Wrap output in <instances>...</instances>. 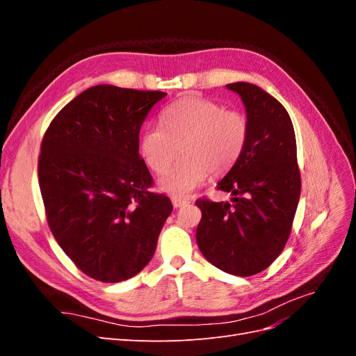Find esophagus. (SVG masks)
I'll list each match as a JSON object with an SVG mask.
<instances>
[{
    "instance_id": "obj_1",
    "label": "esophagus",
    "mask_w": 356,
    "mask_h": 356,
    "mask_svg": "<svg viewBox=\"0 0 356 356\" xmlns=\"http://www.w3.org/2000/svg\"><path fill=\"white\" fill-rule=\"evenodd\" d=\"M188 200L187 199H181V197H172V204H174V208H181L187 204Z\"/></svg>"
}]
</instances>
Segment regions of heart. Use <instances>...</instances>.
Segmentation results:
<instances>
[{"label":"heart","instance_id":"1","mask_svg":"<svg viewBox=\"0 0 356 356\" xmlns=\"http://www.w3.org/2000/svg\"><path fill=\"white\" fill-rule=\"evenodd\" d=\"M161 124H148L139 138V154L154 174L168 167L181 148L183 159L159 179L174 196H187L209 174L220 177L238 163L250 138V120L217 101L187 96L168 105Z\"/></svg>","mask_w":356,"mask_h":356}]
</instances>
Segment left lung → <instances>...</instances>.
Wrapping results in <instances>:
<instances>
[{
	"label": "left lung",
	"mask_w": 356,
	"mask_h": 356,
	"mask_svg": "<svg viewBox=\"0 0 356 356\" xmlns=\"http://www.w3.org/2000/svg\"><path fill=\"white\" fill-rule=\"evenodd\" d=\"M250 120L241 159L217 188L232 203L196 200L202 220L196 230L200 252L220 270L252 276L284 251L293 229L301 178L293 122L284 105L251 83H232Z\"/></svg>",
	"instance_id": "obj_1"
}]
</instances>
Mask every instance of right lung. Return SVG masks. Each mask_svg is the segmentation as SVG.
<instances>
[{
  "label": "right lung",
  "instance_id": "obj_1",
  "mask_svg": "<svg viewBox=\"0 0 356 356\" xmlns=\"http://www.w3.org/2000/svg\"><path fill=\"white\" fill-rule=\"evenodd\" d=\"M165 92L99 84L53 118L41 141L38 184L56 242L77 268L101 282H122L152 260L172 212L149 191L139 131Z\"/></svg>",
  "mask_w": 356,
  "mask_h": 356
}]
</instances>
